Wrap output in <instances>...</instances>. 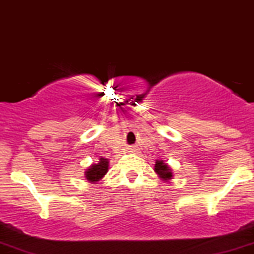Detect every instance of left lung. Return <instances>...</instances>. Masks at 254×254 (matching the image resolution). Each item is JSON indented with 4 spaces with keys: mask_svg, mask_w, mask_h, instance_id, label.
<instances>
[{
    "mask_svg": "<svg viewBox=\"0 0 254 254\" xmlns=\"http://www.w3.org/2000/svg\"><path fill=\"white\" fill-rule=\"evenodd\" d=\"M154 170L157 174V176L164 182H169L174 176L172 168L168 166L167 163H164L163 160H156Z\"/></svg>",
    "mask_w": 254,
    "mask_h": 254,
    "instance_id": "obj_1",
    "label": "left lung"
}]
</instances>
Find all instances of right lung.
Here are the masks:
<instances>
[{
    "label": "right lung",
    "instance_id": "right-lung-1",
    "mask_svg": "<svg viewBox=\"0 0 254 254\" xmlns=\"http://www.w3.org/2000/svg\"><path fill=\"white\" fill-rule=\"evenodd\" d=\"M109 160L100 156L97 163H92L85 169V179L90 183H98L109 172Z\"/></svg>",
    "mask_w": 254,
    "mask_h": 254
}]
</instances>
